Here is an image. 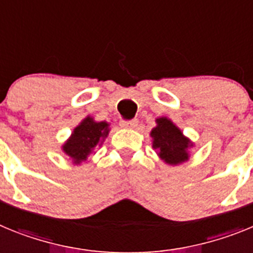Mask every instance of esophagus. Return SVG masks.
Wrapping results in <instances>:
<instances>
[{
  "mask_svg": "<svg viewBox=\"0 0 253 253\" xmlns=\"http://www.w3.org/2000/svg\"><path fill=\"white\" fill-rule=\"evenodd\" d=\"M138 125L137 119H131V120H120V126L123 128H135Z\"/></svg>",
  "mask_w": 253,
  "mask_h": 253,
  "instance_id": "34e87169",
  "label": "esophagus"
}]
</instances>
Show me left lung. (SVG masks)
I'll list each match as a JSON object with an SVG mask.
<instances>
[{"mask_svg":"<svg viewBox=\"0 0 253 253\" xmlns=\"http://www.w3.org/2000/svg\"><path fill=\"white\" fill-rule=\"evenodd\" d=\"M153 148L160 151V157L169 165H177L189 158V140L182 135L180 129L167 118L157 119V126L151 133Z\"/></svg>","mask_w":253,"mask_h":253,"instance_id":"obj_1","label":"left lung"}]
</instances>
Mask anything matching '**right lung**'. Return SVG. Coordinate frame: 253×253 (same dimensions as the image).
<instances>
[{
    "instance_id": "obj_1",
    "label": "right lung",
    "mask_w": 253,
    "mask_h": 253,
    "mask_svg": "<svg viewBox=\"0 0 253 253\" xmlns=\"http://www.w3.org/2000/svg\"><path fill=\"white\" fill-rule=\"evenodd\" d=\"M107 131V123H96L91 118H86L73 130L71 139L63 146V151L75 162H81L86 160L93 147L106 137Z\"/></svg>"
}]
</instances>
